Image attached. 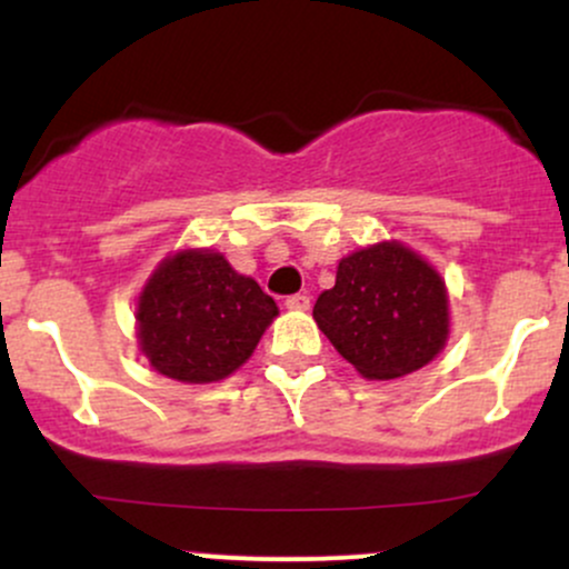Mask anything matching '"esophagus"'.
<instances>
[{"label":"esophagus","mask_w":569,"mask_h":569,"mask_svg":"<svg viewBox=\"0 0 569 569\" xmlns=\"http://www.w3.org/2000/svg\"><path fill=\"white\" fill-rule=\"evenodd\" d=\"M286 307H289V310H310V297H307V293H291V297L286 299Z\"/></svg>","instance_id":"1"}]
</instances>
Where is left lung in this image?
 Returning <instances> with one entry per match:
<instances>
[{
  "label": "left lung",
  "mask_w": 569,
  "mask_h": 569,
  "mask_svg": "<svg viewBox=\"0 0 569 569\" xmlns=\"http://www.w3.org/2000/svg\"><path fill=\"white\" fill-rule=\"evenodd\" d=\"M318 329L369 380H396L439 356L449 335L439 272L398 243L345 257L312 307Z\"/></svg>",
  "instance_id": "obj_1"
}]
</instances>
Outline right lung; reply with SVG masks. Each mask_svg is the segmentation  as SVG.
Returning <instances> with one entry per match:
<instances>
[{
  "label": "right lung",
  "instance_id": "right-lung-1",
  "mask_svg": "<svg viewBox=\"0 0 569 569\" xmlns=\"http://www.w3.org/2000/svg\"><path fill=\"white\" fill-rule=\"evenodd\" d=\"M276 316V299L221 253L181 251L149 278L136 321L143 356L160 375L202 385L243 367Z\"/></svg>",
  "mask_w": 569,
  "mask_h": 569
}]
</instances>
